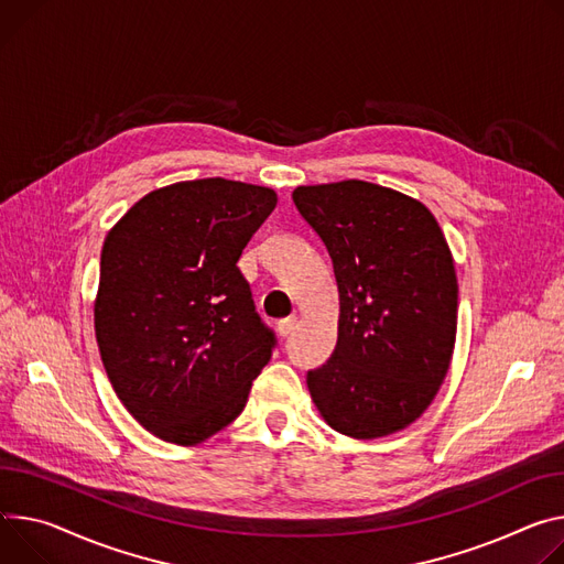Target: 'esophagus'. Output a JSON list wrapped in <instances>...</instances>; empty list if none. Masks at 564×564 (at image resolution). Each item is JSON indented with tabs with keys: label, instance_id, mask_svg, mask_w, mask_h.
<instances>
[{
	"label": "esophagus",
	"instance_id": "esophagus-1",
	"mask_svg": "<svg viewBox=\"0 0 564 564\" xmlns=\"http://www.w3.org/2000/svg\"><path fill=\"white\" fill-rule=\"evenodd\" d=\"M294 326H296V317H285L279 322V335L281 337H288L294 333Z\"/></svg>",
	"mask_w": 564,
	"mask_h": 564
}]
</instances>
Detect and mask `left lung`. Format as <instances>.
Instances as JSON below:
<instances>
[{
	"label": "left lung",
	"mask_w": 564,
	"mask_h": 564,
	"mask_svg": "<svg viewBox=\"0 0 564 564\" xmlns=\"http://www.w3.org/2000/svg\"><path fill=\"white\" fill-rule=\"evenodd\" d=\"M292 199L339 290L337 344L308 371L311 395L339 434L400 432L430 406L452 360L458 285L445 236L425 204L371 182L299 186Z\"/></svg>",
	"instance_id": "left-lung-1"
}]
</instances>
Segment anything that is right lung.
Wrapping results in <instances>:
<instances>
[{"label": "right lung", "mask_w": 564, "mask_h": 564, "mask_svg": "<svg viewBox=\"0 0 564 564\" xmlns=\"http://www.w3.org/2000/svg\"><path fill=\"white\" fill-rule=\"evenodd\" d=\"M276 207L265 186L223 177L141 197L100 251V360L148 432L195 445L238 419L276 335L238 259Z\"/></svg>", "instance_id": "1"}]
</instances>
